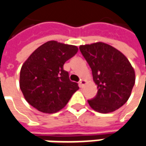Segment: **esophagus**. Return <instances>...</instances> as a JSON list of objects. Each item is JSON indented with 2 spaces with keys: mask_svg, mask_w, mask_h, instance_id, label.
<instances>
[{
  "mask_svg": "<svg viewBox=\"0 0 146 146\" xmlns=\"http://www.w3.org/2000/svg\"><path fill=\"white\" fill-rule=\"evenodd\" d=\"M86 83H87V81H86L85 80H80L79 83L80 87V88H83V87L86 84Z\"/></svg>",
  "mask_w": 146,
  "mask_h": 146,
  "instance_id": "esophagus-1",
  "label": "esophagus"
}]
</instances>
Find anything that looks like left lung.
<instances>
[{
  "label": "left lung",
  "instance_id": "8db88e82",
  "mask_svg": "<svg viewBox=\"0 0 146 146\" xmlns=\"http://www.w3.org/2000/svg\"><path fill=\"white\" fill-rule=\"evenodd\" d=\"M80 51L91 67L93 80L98 88L95 98L88 100L98 113L114 112L131 96L135 73L124 54L103 42L80 45Z\"/></svg>",
  "mask_w": 146,
  "mask_h": 146
}]
</instances>
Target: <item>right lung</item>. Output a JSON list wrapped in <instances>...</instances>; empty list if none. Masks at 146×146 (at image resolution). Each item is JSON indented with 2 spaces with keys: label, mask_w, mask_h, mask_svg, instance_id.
<instances>
[{
  "label": "right lung",
  "mask_w": 146,
  "mask_h": 146,
  "mask_svg": "<svg viewBox=\"0 0 146 146\" xmlns=\"http://www.w3.org/2000/svg\"><path fill=\"white\" fill-rule=\"evenodd\" d=\"M78 51L75 45L50 40L30 54L21 68L19 86L25 99L44 113H54L66 106L78 84L70 81L65 62Z\"/></svg>",
  "instance_id": "obj_1"
}]
</instances>
